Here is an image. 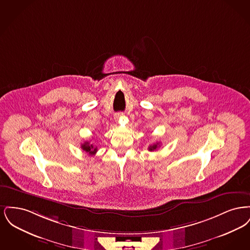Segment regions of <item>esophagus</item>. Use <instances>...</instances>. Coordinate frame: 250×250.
<instances>
[{
  "mask_svg": "<svg viewBox=\"0 0 250 250\" xmlns=\"http://www.w3.org/2000/svg\"><path fill=\"white\" fill-rule=\"evenodd\" d=\"M123 116H124V114L123 113H117V114H115V121H120V120L122 119L123 118Z\"/></svg>",
  "mask_w": 250,
  "mask_h": 250,
  "instance_id": "1",
  "label": "esophagus"
}]
</instances>
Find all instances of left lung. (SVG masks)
Instances as JSON below:
<instances>
[{
	"mask_svg": "<svg viewBox=\"0 0 250 250\" xmlns=\"http://www.w3.org/2000/svg\"><path fill=\"white\" fill-rule=\"evenodd\" d=\"M158 147H159V143H155V144H153V145H150L148 147V150L149 151H155Z\"/></svg>",
	"mask_w": 250,
	"mask_h": 250,
	"instance_id": "left-lung-1",
	"label": "left lung"
}]
</instances>
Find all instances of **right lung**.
<instances>
[{
    "label": "right lung",
    "instance_id": "1",
    "mask_svg": "<svg viewBox=\"0 0 250 250\" xmlns=\"http://www.w3.org/2000/svg\"><path fill=\"white\" fill-rule=\"evenodd\" d=\"M82 149L89 155H94L97 152V147H95L94 144H90L89 142H85L82 144Z\"/></svg>",
    "mask_w": 250,
    "mask_h": 250
}]
</instances>
